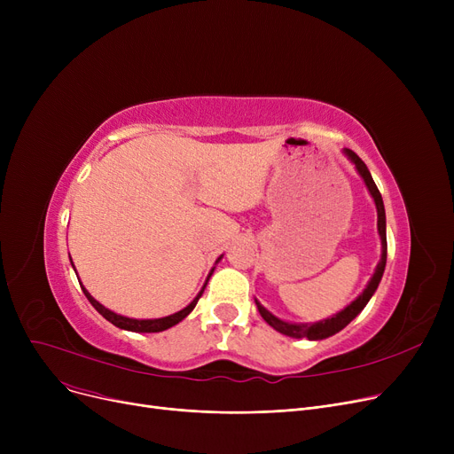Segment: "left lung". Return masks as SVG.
<instances>
[{"mask_svg": "<svg viewBox=\"0 0 454 454\" xmlns=\"http://www.w3.org/2000/svg\"><path fill=\"white\" fill-rule=\"evenodd\" d=\"M344 154L355 163V169L359 171V175L363 176L370 195L373 197V202H375V207H377V230H379V235H380V261L377 263V269L372 276V279L368 281L366 289L363 291V294L353 300L348 307H344L340 313L333 315L331 318H325V320H320V322H315V324H291V322H283L279 318H276L272 313H269L267 309L261 305L257 300V309H259V315L263 317V320L274 327L276 331L283 333V335L287 337H293V339H309V340H322V339H327L331 335H335V333H339L340 329H344L356 315H359L363 309L366 307V303L370 301V298L373 296V293L377 291L379 287V281L380 278H383V272H385V267H387V215H385V204H383V197H380L379 189L368 171L366 163L356 156L353 151L349 149H344Z\"/></svg>", "mask_w": 454, "mask_h": 454, "instance_id": "1", "label": "left lung"}]
</instances>
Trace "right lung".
<instances>
[{"mask_svg": "<svg viewBox=\"0 0 454 454\" xmlns=\"http://www.w3.org/2000/svg\"><path fill=\"white\" fill-rule=\"evenodd\" d=\"M221 257H223V255H221ZM221 257H219V259H221ZM219 259H217V263H219ZM211 274H213V269H211L207 279L211 278ZM207 279H206V283H204L202 291L197 294V298H195L193 301H191L187 307H184L182 311H178V313H175V315H169V317H163V318H153V320H136V318H127V317L117 315V313L110 311V309H106L105 305H101L98 300H95V298L82 287V285H81V287H82V293L86 294V298L90 300V303H91L95 309H98V311H99L108 322H112L115 327L127 329V331H134V333H160V331H165V329H169V327L176 325V324L182 322L191 311H193L197 301H199V298L202 296V293H204V289H206Z\"/></svg>", "mask_w": 454, "mask_h": 454, "instance_id": "1", "label": "right lung"}]
</instances>
